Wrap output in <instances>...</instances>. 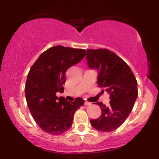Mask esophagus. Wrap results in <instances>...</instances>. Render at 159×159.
Returning <instances> with one entry per match:
<instances>
[{
    "mask_svg": "<svg viewBox=\"0 0 159 159\" xmlns=\"http://www.w3.org/2000/svg\"><path fill=\"white\" fill-rule=\"evenodd\" d=\"M84 105H92V103L90 102H88V101H85L84 102Z\"/></svg>",
    "mask_w": 159,
    "mask_h": 159,
    "instance_id": "obj_1",
    "label": "esophagus"
}]
</instances>
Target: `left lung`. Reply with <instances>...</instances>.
<instances>
[{
	"mask_svg": "<svg viewBox=\"0 0 159 159\" xmlns=\"http://www.w3.org/2000/svg\"><path fill=\"white\" fill-rule=\"evenodd\" d=\"M88 66L98 71L97 84L110 94L108 106L96 102L102 114L90 120L92 126L100 132H112L130 114L138 95V83L132 69L123 59L106 48L87 50Z\"/></svg>",
	"mask_w": 159,
	"mask_h": 159,
	"instance_id": "1",
	"label": "left lung"
}]
</instances>
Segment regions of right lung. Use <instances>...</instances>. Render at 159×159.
<instances>
[{
  "label": "right lung",
  "instance_id": "right-lung-1",
  "mask_svg": "<svg viewBox=\"0 0 159 159\" xmlns=\"http://www.w3.org/2000/svg\"><path fill=\"white\" fill-rule=\"evenodd\" d=\"M86 51L56 45L42 53L29 71L25 84V96L33 118L42 130L58 135L72 126L74 114L84 100L73 102L58 98L63 93L66 72L84 57Z\"/></svg>",
  "mask_w": 159,
  "mask_h": 159
}]
</instances>
